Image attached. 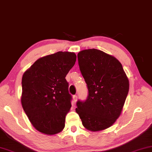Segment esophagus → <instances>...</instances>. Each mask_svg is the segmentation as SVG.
<instances>
[{
  "label": "esophagus",
  "instance_id": "esophagus-1",
  "mask_svg": "<svg viewBox=\"0 0 152 152\" xmlns=\"http://www.w3.org/2000/svg\"><path fill=\"white\" fill-rule=\"evenodd\" d=\"M77 98H78V96H76V95H74V96H73V105H74L75 104H76V101H77Z\"/></svg>",
  "mask_w": 152,
  "mask_h": 152
}]
</instances>
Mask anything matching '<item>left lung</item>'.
Masks as SVG:
<instances>
[{
	"label": "left lung",
	"instance_id": "1",
	"mask_svg": "<svg viewBox=\"0 0 152 152\" xmlns=\"http://www.w3.org/2000/svg\"><path fill=\"white\" fill-rule=\"evenodd\" d=\"M78 60L88 95L85 102L78 101L76 112L88 130H104L122 113L129 92L128 78L120 61L100 50H83Z\"/></svg>",
	"mask_w": 152,
	"mask_h": 152
}]
</instances>
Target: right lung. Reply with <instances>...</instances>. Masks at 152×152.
Masks as SVG:
<instances>
[{"instance_id":"add662e5","label":"right lung","mask_w":152,"mask_h":152,"mask_svg":"<svg viewBox=\"0 0 152 152\" xmlns=\"http://www.w3.org/2000/svg\"><path fill=\"white\" fill-rule=\"evenodd\" d=\"M74 53L58 51L40 58L22 77L21 104L30 122L39 132L60 133L72 104L66 76L75 64Z\"/></svg>"}]
</instances>
